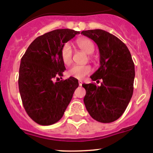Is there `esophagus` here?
I'll return each mask as SVG.
<instances>
[{"label":"esophagus","mask_w":153,"mask_h":153,"mask_svg":"<svg viewBox=\"0 0 153 153\" xmlns=\"http://www.w3.org/2000/svg\"><path fill=\"white\" fill-rule=\"evenodd\" d=\"M82 84H83V81H81V80H79V81H78V84H79V86L82 85Z\"/></svg>","instance_id":"1"}]
</instances>
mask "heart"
<instances>
[{
    "label": "heart",
    "mask_w": 153,
    "mask_h": 153,
    "mask_svg": "<svg viewBox=\"0 0 153 153\" xmlns=\"http://www.w3.org/2000/svg\"><path fill=\"white\" fill-rule=\"evenodd\" d=\"M76 44L80 49L86 54H92L95 51V45L89 38H82L76 41ZM72 52L71 46L69 44H64L61 49V58L65 65H69L72 61ZM92 69L89 65H74L68 71V75L71 77L82 79L86 75H89Z\"/></svg>",
    "instance_id": "1"
}]
</instances>
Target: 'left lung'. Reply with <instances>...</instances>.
Segmentation results:
<instances>
[{"label": "left lung", "instance_id": "8db88e82", "mask_svg": "<svg viewBox=\"0 0 153 153\" xmlns=\"http://www.w3.org/2000/svg\"><path fill=\"white\" fill-rule=\"evenodd\" d=\"M81 34L93 40L100 52V67L90 78L99 82L83 84L84 102L89 115L98 122L111 123L124 113L133 93L135 65L127 47L115 35L102 29Z\"/></svg>", "mask_w": 153, "mask_h": 153}]
</instances>
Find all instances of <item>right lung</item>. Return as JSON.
<instances>
[{
  "instance_id": "right-lung-1",
  "label": "right lung",
  "mask_w": 153,
  "mask_h": 153,
  "mask_svg": "<svg viewBox=\"0 0 153 153\" xmlns=\"http://www.w3.org/2000/svg\"><path fill=\"white\" fill-rule=\"evenodd\" d=\"M80 32L61 29L34 40L23 55L18 86L28 115L40 125H52L64 115L78 81L73 77L55 81L66 69L61 58L64 44Z\"/></svg>"
}]
</instances>
